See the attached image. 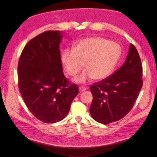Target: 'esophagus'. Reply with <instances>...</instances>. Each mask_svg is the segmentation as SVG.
Masks as SVG:
<instances>
[{
	"label": "esophagus",
	"mask_w": 157,
	"mask_h": 157,
	"mask_svg": "<svg viewBox=\"0 0 157 157\" xmlns=\"http://www.w3.org/2000/svg\"><path fill=\"white\" fill-rule=\"evenodd\" d=\"M85 90H86V87H85V86H79V91H80V92L84 91H85Z\"/></svg>",
	"instance_id": "1"
}]
</instances>
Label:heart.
Here are the masks:
<instances>
[{"instance_id":"obj_1","label":"heart","mask_w":157,"mask_h":157,"mask_svg":"<svg viewBox=\"0 0 157 157\" xmlns=\"http://www.w3.org/2000/svg\"><path fill=\"white\" fill-rule=\"evenodd\" d=\"M121 54V48L116 43L103 37L92 36L79 41L74 48H66L62 61L71 76H75L84 66L86 70L75 81L85 83L92 79L102 80L111 75Z\"/></svg>"}]
</instances>
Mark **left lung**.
<instances>
[{
    "label": "left lung",
    "mask_w": 157,
    "mask_h": 157,
    "mask_svg": "<svg viewBox=\"0 0 157 157\" xmlns=\"http://www.w3.org/2000/svg\"><path fill=\"white\" fill-rule=\"evenodd\" d=\"M143 67L137 50L130 44L126 61L107 78L90 86L92 118L107 124L124 118L134 106L143 86Z\"/></svg>",
    "instance_id": "obj_1"
}]
</instances>
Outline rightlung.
Instances as JSON below:
<instances>
[{"mask_svg": "<svg viewBox=\"0 0 157 157\" xmlns=\"http://www.w3.org/2000/svg\"><path fill=\"white\" fill-rule=\"evenodd\" d=\"M59 31H46L29 41L18 63V89L25 105L46 123L62 121L79 93L62 71Z\"/></svg>", "mask_w": 157, "mask_h": 157, "instance_id": "1", "label": "right lung"}]
</instances>
